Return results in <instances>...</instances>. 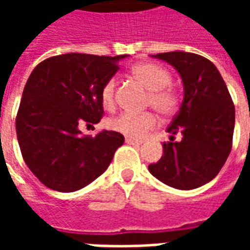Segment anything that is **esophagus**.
Masks as SVG:
<instances>
[{"mask_svg":"<svg viewBox=\"0 0 250 250\" xmlns=\"http://www.w3.org/2000/svg\"><path fill=\"white\" fill-rule=\"evenodd\" d=\"M125 143H128V145H135V146L142 145L141 141H136V139H132V138H125Z\"/></svg>","mask_w":250,"mask_h":250,"instance_id":"34e87169","label":"esophagus"}]
</instances>
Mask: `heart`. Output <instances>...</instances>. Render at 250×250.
I'll return each instance as SVG.
<instances>
[{
  "label": "heart",
  "instance_id": "heart-1",
  "mask_svg": "<svg viewBox=\"0 0 250 250\" xmlns=\"http://www.w3.org/2000/svg\"><path fill=\"white\" fill-rule=\"evenodd\" d=\"M131 76L148 91L146 105L152 107L163 118L177 112L179 107L178 91L170 85L171 73L165 66L155 62H139L131 68ZM100 99L105 109H114L116 105V80L108 79L100 89ZM157 125V116L151 112L131 114L123 112L109 120V127L128 138L141 139Z\"/></svg>",
  "mask_w": 250,
  "mask_h": 250
}]
</instances>
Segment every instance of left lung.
Returning a JSON list of instances; mask_svg holds the SVG:
<instances>
[{"label":"left lung","mask_w":250,"mask_h":250,"mask_svg":"<svg viewBox=\"0 0 250 250\" xmlns=\"http://www.w3.org/2000/svg\"><path fill=\"white\" fill-rule=\"evenodd\" d=\"M179 72L185 89L184 102L163 143V155L148 166L163 184L191 190L208 184L220 173L229 157L234 131V104L224 79L213 62L190 52L158 53ZM181 132L183 139L173 141Z\"/></svg>","instance_id":"left-lung-1"}]
</instances>
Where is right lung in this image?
Wrapping results in <instances>:
<instances>
[{
  "mask_svg": "<svg viewBox=\"0 0 250 250\" xmlns=\"http://www.w3.org/2000/svg\"><path fill=\"white\" fill-rule=\"evenodd\" d=\"M127 55L65 53L41 62L25 84L16 132L26 166L46 188L71 193L107 170L125 142L116 131L82 135L104 114L100 89Z\"/></svg>",
  "mask_w": 250,
  "mask_h": 250,
  "instance_id": "obj_1",
  "label": "right lung"
}]
</instances>
